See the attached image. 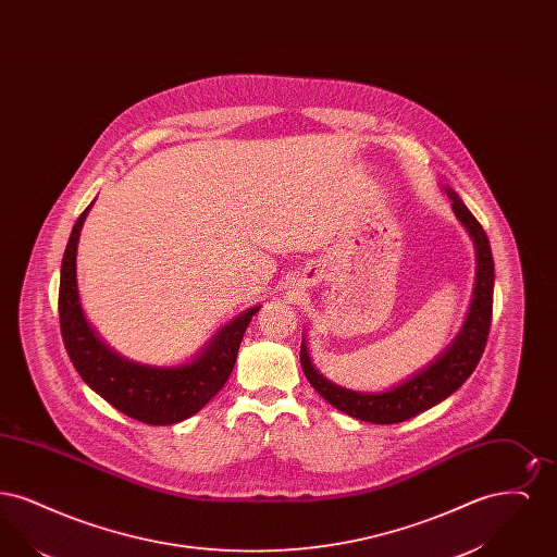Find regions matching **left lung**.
Instances as JSON below:
<instances>
[{"label":"left lung","mask_w":557,"mask_h":557,"mask_svg":"<svg viewBox=\"0 0 557 557\" xmlns=\"http://www.w3.org/2000/svg\"><path fill=\"white\" fill-rule=\"evenodd\" d=\"M443 189L449 196L457 221L466 227L476 248V284L472 292V302L468 309V318L463 321L459 334L450 341V345L443 352H438L434 361H430L425 368L416 371L407 380L398 382L397 386L382 393H359L338 386L330 382L323 373H319L302 338L300 366L311 386L338 411L361 422L398 424L416 418L422 411H428L430 407L450 397L472 375L484 352L493 318L495 288V263L491 244L476 216L468 211L457 191L450 187Z\"/></svg>","instance_id":"left-lung-1"}]
</instances>
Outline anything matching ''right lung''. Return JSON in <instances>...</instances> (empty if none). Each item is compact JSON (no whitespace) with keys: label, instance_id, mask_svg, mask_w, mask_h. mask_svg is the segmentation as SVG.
Segmentation results:
<instances>
[{"label":"right lung","instance_id":"obj_1","mask_svg":"<svg viewBox=\"0 0 557 557\" xmlns=\"http://www.w3.org/2000/svg\"><path fill=\"white\" fill-rule=\"evenodd\" d=\"M91 207L94 202L81 212L60 269L58 313L66 352L83 382L121 413L150 425L184 422L223 388L236 366L242 336L261 307H250L227 321L186 363L160 368L125 359L98 336L81 307L77 246Z\"/></svg>","mask_w":557,"mask_h":557}]
</instances>
